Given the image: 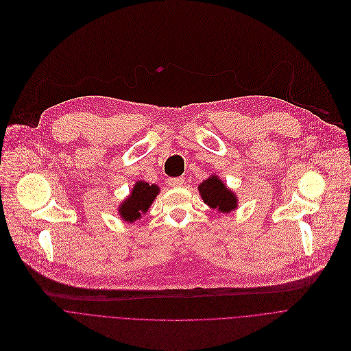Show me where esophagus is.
<instances>
[{"label": "esophagus", "mask_w": 351, "mask_h": 351, "mask_svg": "<svg viewBox=\"0 0 351 351\" xmlns=\"http://www.w3.org/2000/svg\"><path fill=\"white\" fill-rule=\"evenodd\" d=\"M184 181H185L184 177H171V178H169V185H170V186H174V188L182 186Z\"/></svg>", "instance_id": "esophagus-1"}]
</instances>
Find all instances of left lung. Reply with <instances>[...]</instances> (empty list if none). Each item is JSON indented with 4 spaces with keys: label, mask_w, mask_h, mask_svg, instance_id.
I'll use <instances>...</instances> for the list:
<instances>
[{
    "label": "left lung",
    "mask_w": 351,
    "mask_h": 351,
    "mask_svg": "<svg viewBox=\"0 0 351 351\" xmlns=\"http://www.w3.org/2000/svg\"><path fill=\"white\" fill-rule=\"evenodd\" d=\"M199 192L204 203L210 207L217 208L219 212L230 213L237 207L235 195L224 185L219 177L212 176L199 185Z\"/></svg>",
    "instance_id": "left-lung-1"
}]
</instances>
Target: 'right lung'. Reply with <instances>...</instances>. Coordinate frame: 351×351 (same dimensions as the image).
<instances>
[{
	"label": "right lung",
	"instance_id": "1",
	"mask_svg": "<svg viewBox=\"0 0 351 351\" xmlns=\"http://www.w3.org/2000/svg\"><path fill=\"white\" fill-rule=\"evenodd\" d=\"M158 193H159L158 185H149L148 182L138 181L134 185L128 199L124 200V203L119 208L123 220H125L127 223H132L138 220L143 213L148 212L149 206L152 204V200L156 197Z\"/></svg>",
	"mask_w": 351,
	"mask_h": 351
}]
</instances>
